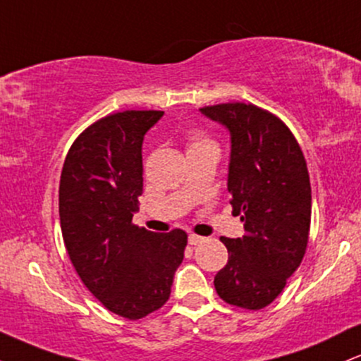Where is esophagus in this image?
Returning a JSON list of instances; mask_svg holds the SVG:
<instances>
[{
    "label": "esophagus",
    "mask_w": 361,
    "mask_h": 361,
    "mask_svg": "<svg viewBox=\"0 0 361 361\" xmlns=\"http://www.w3.org/2000/svg\"><path fill=\"white\" fill-rule=\"evenodd\" d=\"M188 243L192 244V246H197V244L204 243V238H202V235H198V234H190L188 235Z\"/></svg>",
    "instance_id": "esophagus-1"
}]
</instances>
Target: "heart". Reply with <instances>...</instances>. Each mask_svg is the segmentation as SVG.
I'll use <instances>...</instances> for the list:
<instances>
[{
	"label": "heart",
	"mask_w": 361,
	"mask_h": 361,
	"mask_svg": "<svg viewBox=\"0 0 361 361\" xmlns=\"http://www.w3.org/2000/svg\"><path fill=\"white\" fill-rule=\"evenodd\" d=\"M207 146H215V142L209 135H205L200 130H192L188 134V149H197V147H207Z\"/></svg>",
	"instance_id": "1"
}]
</instances>
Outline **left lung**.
<instances>
[{"mask_svg": "<svg viewBox=\"0 0 361 361\" xmlns=\"http://www.w3.org/2000/svg\"><path fill=\"white\" fill-rule=\"evenodd\" d=\"M200 110L231 132L227 190L246 231L238 239L221 238L229 259L215 275V290L227 304L259 310L280 295L307 250V163L292 130L271 111L243 102Z\"/></svg>", "mask_w": 361, "mask_h": 361, "instance_id": "8db88e82", "label": "left lung"}]
</instances>
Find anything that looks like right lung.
<instances>
[{"label":"right lung","mask_w":361,"mask_h":361,"mask_svg":"<svg viewBox=\"0 0 361 361\" xmlns=\"http://www.w3.org/2000/svg\"><path fill=\"white\" fill-rule=\"evenodd\" d=\"M159 110H126L91 123L66 156L59 217L86 288L110 312L137 321L166 304L185 256V231L157 234L132 222L142 195L144 134Z\"/></svg>","instance_id":"right-lung-1"}]
</instances>
